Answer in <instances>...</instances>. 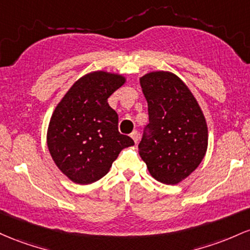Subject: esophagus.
I'll return each mask as SVG.
<instances>
[{"instance_id":"1","label":"esophagus","mask_w":250,"mask_h":250,"mask_svg":"<svg viewBox=\"0 0 250 250\" xmlns=\"http://www.w3.org/2000/svg\"><path fill=\"white\" fill-rule=\"evenodd\" d=\"M130 136H131V138L133 139V142L137 144V143H138V139H139V134H138V132H137V131H133V132L131 133Z\"/></svg>"}]
</instances>
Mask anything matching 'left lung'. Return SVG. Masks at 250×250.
<instances>
[{
  "instance_id": "obj_1",
  "label": "left lung",
  "mask_w": 250,
  "mask_h": 250,
  "mask_svg": "<svg viewBox=\"0 0 250 250\" xmlns=\"http://www.w3.org/2000/svg\"><path fill=\"white\" fill-rule=\"evenodd\" d=\"M147 102L150 134L138 152L156 181L175 186L198 167L208 148V125L200 104L181 78L152 71L139 78Z\"/></svg>"
}]
</instances>
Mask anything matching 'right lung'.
<instances>
[{
  "label": "right lung",
  "instance_id": "obj_1",
  "mask_svg": "<svg viewBox=\"0 0 250 250\" xmlns=\"http://www.w3.org/2000/svg\"><path fill=\"white\" fill-rule=\"evenodd\" d=\"M125 83L119 73L89 72L73 83L53 111L47 146L58 169L73 183L99 181L120 151L134 145L119 133L118 114L107 103Z\"/></svg>",
  "mask_w": 250,
  "mask_h": 250
}]
</instances>
